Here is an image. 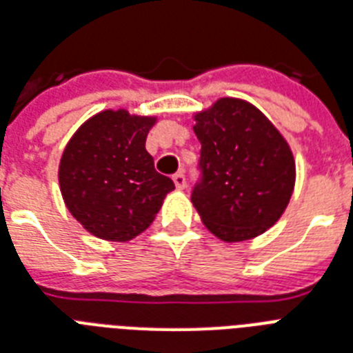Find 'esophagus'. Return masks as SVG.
<instances>
[{
  "instance_id": "1",
  "label": "esophagus",
  "mask_w": 353,
  "mask_h": 353,
  "mask_svg": "<svg viewBox=\"0 0 353 353\" xmlns=\"http://www.w3.org/2000/svg\"><path fill=\"white\" fill-rule=\"evenodd\" d=\"M173 182H174V188L179 189V191L185 189V176H183V173L173 174Z\"/></svg>"
}]
</instances>
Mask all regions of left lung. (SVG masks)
Segmentation results:
<instances>
[{"mask_svg":"<svg viewBox=\"0 0 353 353\" xmlns=\"http://www.w3.org/2000/svg\"><path fill=\"white\" fill-rule=\"evenodd\" d=\"M203 179L191 196L203 225L227 243L278 222L296 183V160L278 128L249 101L220 97L193 115Z\"/></svg>","mask_w":353,"mask_h":353,"instance_id":"1","label":"left lung"}]
</instances>
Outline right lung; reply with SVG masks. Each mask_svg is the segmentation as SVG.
<instances>
[{
	"label": "right lung",
	"mask_w": 353,
	"mask_h": 353,
	"mask_svg": "<svg viewBox=\"0 0 353 353\" xmlns=\"http://www.w3.org/2000/svg\"><path fill=\"white\" fill-rule=\"evenodd\" d=\"M157 115L103 110L75 131L59 162V189L72 216L106 241H126L153 223L173 191L155 171L145 137Z\"/></svg>",
	"instance_id": "obj_1"
}]
</instances>
